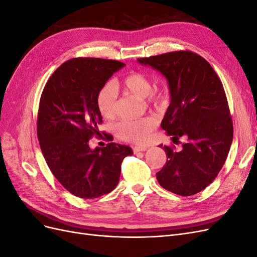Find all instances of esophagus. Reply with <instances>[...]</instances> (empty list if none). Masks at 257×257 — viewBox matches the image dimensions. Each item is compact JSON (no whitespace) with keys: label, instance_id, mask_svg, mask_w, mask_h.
<instances>
[{"label":"esophagus","instance_id":"obj_1","mask_svg":"<svg viewBox=\"0 0 257 257\" xmlns=\"http://www.w3.org/2000/svg\"><path fill=\"white\" fill-rule=\"evenodd\" d=\"M147 150V147L146 146H136L133 148V151L135 153L137 152H143V151H146Z\"/></svg>","mask_w":257,"mask_h":257}]
</instances>
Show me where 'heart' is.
Returning <instances> with one entry per match:
<instances>
[{
	"mask_svg": "<svg viewBox=\"0 0 257 257\" xmlns=\"http://www.w3.org/2000/svg\"><path fill=\"white\" fill-rule=\"evenodd\" d=\"M123 88L134 94L146 97L147 103L155 109H163L169 98L168 89L164 85L153 87L149 77L141 72H133L120 82L105 83L96 94V106L98 112L105 119H112L116 112V90ZM157 119L153 116H144L136 120H122L114 126L115 135L122 141L144 144L151 132L157 126Z\"/></svg>",
	"mask_w": 257,
	"mask_h": 257,
	"instance_id": "obj_1",
	"label": "heart"
}]
</instances>
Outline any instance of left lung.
Returning <instances> with one entry per match:
<instances>
[{"label": "left lung", "instance_id": "1", "mask_svg": "<svg viewBox=\"0 0 257 257\" xmlns=\"http://www.w3.org/2000/svg\"><path fill=\"white\" fill-rule=\"evenodd\" d=\"M138 62L167 78L172 100L161 126L175 144L186 139L180 151L174 145L163 148L167 161L157 173L158 181L177 195H194L214 180L231 146L234 127L223 84L212 66L190 50Z\"/></svg>", "mask_w": 257, "mask_h": 257}]
</instances>
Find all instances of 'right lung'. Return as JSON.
I'll return each instance as SVG.
<instances>
[{
	"mask_svg": "<svg viewBox=\"0 0 257 257\" xmlns=\"http://www.w3.org/2000/svg\"><path fill=\"white\" fill-rule=\"evenodd\" d=\"M124 63L98 58H74L58 67L46 82L37 113V138L53 176L73 195L97 198L119 182L130 147L114 143L90 149L99 135L102 115L96 94ZM107 137V135H105Z\"/></svg>",
	"mask_w": 257,
	"mask_h": 257,
	"instance_id": "add662e5",
	"label": "right lung"
}]
</instances>
